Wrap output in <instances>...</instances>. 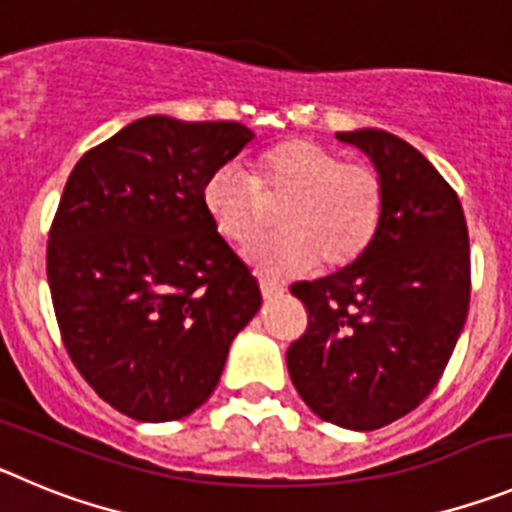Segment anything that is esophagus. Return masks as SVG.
Wrapping results in <instances>:
<instances>
[{"label": "esophagus", "instance_id": "1", "mask_svg": "<svg viewBox=\"0 0 512 512\" xmlns=\"http://www.w3.org/2000/svg\"><path fill=\"white\" fill-rule=\"evenodd\" d=\"M259 287H261V294H264V299H271V297H279V294H284V287H281V284H276V281H269V279H261Z\"/></svg>", "mask_w": 512, "mask_h": 512}]
</instances>
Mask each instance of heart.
Masks as SVG:
<instances>
[{
  "mask_svg": "<svg viewBox=\"0 0 512 512\" xmlns=\"http://www.w3.org/2000/svg\"><path fill=\"white\" fill-rule=\"evenodd\" d=\"M266 203H281V231L256 238L246 248L253 269L292 276L317 261L340 269L360 259L381 228L386 187L363 162L307 137H292L261 152L248 175L238 164H223L203 185L210 223L231 243H246L266 223Z\"/></svg>",
  "mask_w": 512,
  "mask_h": 512,
  "instance_id": "b5f03b06",
  "label": "heart"
}]
</instances>
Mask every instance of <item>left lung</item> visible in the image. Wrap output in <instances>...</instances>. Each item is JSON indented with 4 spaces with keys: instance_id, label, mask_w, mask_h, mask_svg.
Returning <instances> with one entry per match:
<instances>
[{
    "instance_id": "8db88e82",
    "label": "left lung",
    "mask_w": 512,
    "mask_h": 512,
    "mask_svg": "<svg viewBox=\"0 0 512 512\" xmlns=\"http://www.w3.org/2000/svg\"><path fill=\"white\" fill-rule=\"evenodd\" d=\"M335 137L373 159L386 210L360 259L292 284L309 322L287 368L322 421L373 431L414 411L452 358L470 309V236L457 192L419 149L381 129Z\"/></svg>"
}]
</instances>
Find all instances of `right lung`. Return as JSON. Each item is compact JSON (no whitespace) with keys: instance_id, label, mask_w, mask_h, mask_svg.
<instances>
[{"instance_id":"obj_1","label":"right lung","mask_w":512,"mask_h":512,"mask_svg":"<svg viewBox=\"0 0 512 512\" xmlns=\"http://www.w3.org/2000/svg\"><path fill=\"white\" fill-rule=\"evenodd\" d=\"M253 139L236 121L144 116L88 149L48 236L60 337L78 373L137 421L190 416L261 307L203 208V185Z\"/></svg>"}]
</instances>
